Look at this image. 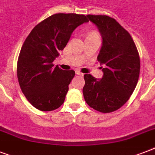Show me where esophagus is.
Instances as JSON below:
<instances>
[{"label":"esophagus","mask_w":155,"mask_h":155,"mask_svg":"<svg viewBox=\"0 0 155 155\" xmlns=\"http://www.w3.org/2000/svg\"><path fill=\"white\" fill-rule=\"evenodd\" d=\"M75 74L78 75H80V76H83V75H84V74H83L82 72H80V71H75Z\"/></svg>","instance_id":"1"}]
</instances>
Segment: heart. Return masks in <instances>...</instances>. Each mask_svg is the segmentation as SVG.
Returning <instances> with one entry per match:
<instances>
[{
	"label": "heart",
	"mask_w": 155,
	"mask_h": 155,
	"mask_svg": "<svg viewBox=\"0 0 155 155\" xmlns=\"http://www.w3.org/2000/svg\"><path fill=\"white\" fill-rule=\"evenodd\" d=\"M98 35V34H97V33H91V34H89V35H88V36H89V35Z\"/></svg>",
	"instance_id": "1"
}]
</instances>
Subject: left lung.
Instances as JSON below:
<instances>
[{"mask_svg":"<svg viewBox=\"0 0 155 155\" xmlns=\"http://www.w3.org/2000/svg\"><path fill=\"white\" fill-rule=\"evenodd\" d=\"M102 36L97 60L103 64V77L84 75L83 93L86 103L101 113H112L130 99L138 81L140 58L131 35L114 18L87 15Z\"/></svg>","mask_w":155,"mask_h":155,"instance_id":"left-lung-1","label":"left lung"}]
</instances>
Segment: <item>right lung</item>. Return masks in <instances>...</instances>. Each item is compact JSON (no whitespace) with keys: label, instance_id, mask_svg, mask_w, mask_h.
I'll return each mask as SVG.
<instances>
[{"label":"right lung","instance_id":"right-lung-1","mask_svg":"<svg viewBox=\"0 0 155 155\" xmlns=\"http://www.w3.org/2000/svg\"><path fill=\"white\" fill-rule=\"evenodd\" d=\"M76 13H56L38 23L23 43L17 66L19 85L28 101L41 111H52L64 102L73 70H62L53 62L76 27L87 22Z\"/></svg>","mask_w":155,"mask_h":155}]
</instances>
